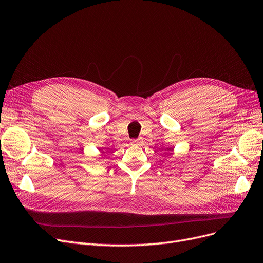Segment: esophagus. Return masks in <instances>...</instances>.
<instances>
[{
    "label": "esophagus",
    "instance_id": "obj_1",
    "mask_svg": "<svg viewBox=\"0 0 263 263\" xmlns=\"http://www.w3.org/2000/svg\"><path fill=\"white\" fill-rule=\"evenodd\" d=\"M140 142H141V139H140V138L133 139V140H132V143H133V144H139Z\"/></svg>",
    "mask_w": 263,
    "mask_h": 263
}]
</instances>
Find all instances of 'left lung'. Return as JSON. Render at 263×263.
I'll use <instances>...</instances> for the list:
<instances>
[{"label":"left lung","mask_w":263,"mask_h":263,"mask_svg":"<svg viewBox=\"0 0 263 263\" xmlns=\"http://www.w3.org/2000/svg\"><path fill=\"white\" fill-rule=\"evenodd\" d=\"M171 151H172V150H171Z\"/></svg>","instance_id":"obj_1"}]
</instances>
